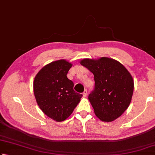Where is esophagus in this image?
<instances>
[{"label":"esophagus","mask_w":155,"mask_h":155,"mask_svg":"<svg viewBox=\"0 0 155 155\" xmlns=\"http://www.w3.org/2000/svg\"><path fill=\"white\" fill-rule=\"evenodd\" d=\"M83 97H86L87 95V90L85 89L84 91V92L83 93Z\"/></svg>","instance_id":"obj_1"}]
</instances>
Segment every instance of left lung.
I'll return each mask as SVG.
<instances>
[{
	"instance_id": "8db88e82",
	"label": "left lung",
	"mask_w": 155,
	"mask_h": 155,
	"mask_svg": "<svg viewBox=\"0 0 155 155\" xmlns=\"http://www.w3.org/2000/svg\"><path fill=\"white\" fill-rule=\"evenodd\" d=\"M80 63L94 75L95 89L89 100L95 115L106 122L116 120L131 102L134 91L131 74L120 62L107 57L85 58Z\"/></svg>"
}]
</instances>
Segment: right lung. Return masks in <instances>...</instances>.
Wrapping results in <instances>:
<instances>
[{
  "mask_svg": "<svg viewBox=\"0 0 155 155\" xmlns=\"http://www.w3.org/2000/svg\"><path fill=\"white\" fill-rule=\"evenodd\" d=\"M72 64L65 60L44 66L33 81V92L39 108L56 122H62L73 112L83 95L75 92L74 83L66 77Z\"/></svg>",
  "mask_w": 155,
  "mask_h": 155,
  "instance_id": "right-lung-1",
  "label": "right lung"
}]
</instances>
